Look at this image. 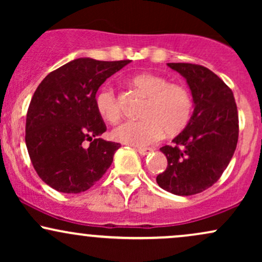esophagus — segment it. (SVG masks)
Wrapping results in <instances>:
<instances>
[{"label": "esophagus", "instance_id": "34e87169", "mask_svg": "<svg viewBox=\"0 0 262 262\" xmlns=\"http://www.w3.org/2000/svg\"><path fill=\"white\" fill-rule=\"evenodd\" d=\"M137 151L141 155H146V154H149L150 151H152V149L151 148H137Z\"/></svg>", "mask_w": 262, "mask_h": 262}]
</instances>
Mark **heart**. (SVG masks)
I'll return each instance as SVG.
<instances>
[{"instance_id": "heart-1", "label": "heart", "mask_w": 262, "mask_h": 262, "mask_svg": "<svg viewBox=\"0 0 262 262\" xmlns=\"http://www.w3.org/2000/svg\"><path fill=\"white\" fill-rule=\"evenodd\" d=\"M132 87L145 98L139 121L122 123L112 132V137L129 145H148L165 134L172 137L181 133L188 124L193 110L191 93L182 83L155 74H139L129 80ZM96 108L104 121L117 123L122 108L116 92L102 87L96 96Z\"/></svg>"}]
</instances>
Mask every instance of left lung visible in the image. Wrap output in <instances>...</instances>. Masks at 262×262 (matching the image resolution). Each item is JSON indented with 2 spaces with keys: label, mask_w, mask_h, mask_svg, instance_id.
Masks as SVG:
<instances>
[{
  "label": "left lung",
  "mask_w": 262,
  "mask_h": 262,
  "mask_svg": "<svg viewBox=\"0 0 262 262\" xmlns=\"http://www.w3.org/2000/svg\"><path fill=\"white\" fill-rule=\"evenodd\" d=\"M185 77L194 111L188 124L160 149L167 167L156 182L177 196H192L221 179L236 149L239 117L233 91L209 69L188 62H169Z\"/></svg>",
  "instance_id": "left-lung-1"
}]
</instances>
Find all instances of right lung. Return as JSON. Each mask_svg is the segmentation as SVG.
<instances>
[{"label": "right lung", "instance_id": "1", "mask_svg": "<svg viewBox=\"0 0 262 262\" xmlns=\"http://www.w3.org/2000/svg\"><path fill=\"white\" fill-rule=\"evenodd\" d=\"M129 62L80 58L39 83L27 112L26 145L38 176L52 188L87 191L111 166L121 144L98 138L107 127L96 108V93Z\"/></svg>", "mask_w": 262, "mask_h": 262}]
</instances>
